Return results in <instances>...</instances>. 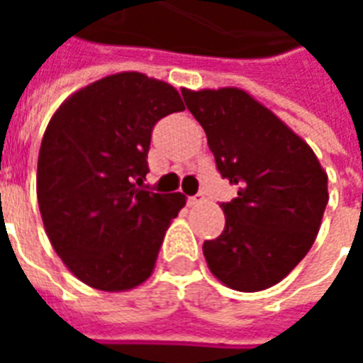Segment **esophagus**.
<instances>
[{
    "label": "esophagus",
    "mask_w": 363,
    "mask_h": 363,
    "mask_svg": "<svg viewBox=\"0 0 363 363\" xmlns=\"http://www.w3.org/2000/svg\"><path fill=\"white\" fill-rule=\"evenodd\" d=\"M206 200V196L202 194V192H198V194H194V196H190L189 198V204L190 206H196V204H202Z\"/></svg>",
    "instance_id": "34e87169"
}]
</instances>
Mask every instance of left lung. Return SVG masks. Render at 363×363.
<instances>
[{
	"mask_svg": "<svg viewBox=\"0 0 363 363\" xmlns=\"http://www.w3.org/2000/svg\"><path fill=\"white\" fill-rule=\"evenodd\" d=\"M237 198L221 204L225 228L206 241L212 274L237 291L284 280L309 252L328 202L327 173L305 140L247 91L182 89Z\"/></svg>",
	"mask_w": 363,
	"mask_h": 363,
	"instance_id": "8db88e82",
	"label": "left lung"
}]
</instances>
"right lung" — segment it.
Wrapping results in <instances>:
<instances>
[{"mask_svg": "<svg viewBox=\"0 0 363 363\" xmlns=\"http://www.w3.org/2000/svg\"><path fill=\"white\" fill-rule=\"evenodd\" d=\"M181 111L173 85L120 72L75 91L48 122L36 169L38 208L54 251L91 288L126 291L153 272L186 196L142 190L151 130Z\"/></svg>", "mask_w": 363, "mask_h": 363, "instance_id": "add662e5", "label": "right lung"}]
</instances>
